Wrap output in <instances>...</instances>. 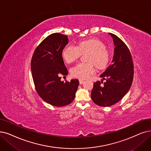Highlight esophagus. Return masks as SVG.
<instances>
[{"label":"esophagus","mask_w":151,"mask_h":151,"mask_svg":"<svg viewBox=\"0 0 151 151\" xmlns=\"http://www.w3.org/2000/svg\"><path fill=\"white\" fill-rule=\"evenodd\" d=\"M83 82H84V81H82V80H80V81H79V83L81 84H81L83 83Z\"/></svg>","instance_id":"esophagus-1"}]
</instances>
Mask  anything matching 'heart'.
Segmentation results:
<instances>
[{"label":"heart","instance_id":"b5f03b06","mask_svg":"<svg viewBox=\"0 0 151 151\" xmlns=\"http://www.w3.org/2000/svg\"><path fill=\"white\" fill-rule=\"evenodd\" d=\"M88 52L87 61L88 63H81L70 69L72 76L79 79H86L95 72L94 65L99 69L105 68L109 61L108 52L105 44L98 39H90L80 41L77 46H66L62 51V56L68 63L76 61L82 54Z\"/></svg>","mask_w":151,"mask_h":151}]
</instances>
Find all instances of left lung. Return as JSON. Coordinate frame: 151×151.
I'll return each instance as SVG.
<instances>
[{
  "label": "left lung",
  "instance_id": "left-lung-1",
  "mask_svg": "<svg viewBox=\"0 0 151 151\" xmlns=\"http://www.w3.org/2000/svg\"><path fill=\"white\" fill-rule=\"evenodd\" d=\"M109 34L115 46L111 64L100 76L106 82H95L91 93L94 103L104 107L110 106L122 99L129 91L134 75L133 62L129 48L117 36ZM101 83H104L103 86Z\"/></svg>",
  "mask_w": 151,
  "mask_h": 151
}]
</instances>
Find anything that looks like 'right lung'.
I'll return each instance as SVG.
<instances>
[{"mask_svg":"<svg viewBox=\"0 0 151 151\" xmlns=\"http://www.w3.org/2000/svg\"><path fill=\"white\" fill-rule=\"evenodd\" d=\"M66 35L55 33L41 42L35 50L31 69L35 88L45 101L55 106H63L74 100L79 86L77 79L61 81L67 76L62 51L68 43Z\"/></svg>","mask_w":151,"mask_h":151,"instance_id":"1","label":"right lung"}]
</instances>
